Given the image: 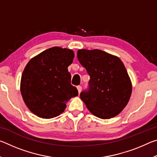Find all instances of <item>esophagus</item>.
I'll return each mask as SVG.
<instances>
[{
	"label": "esophagus",
	"mask_w": 157,
	"mask_h": 157,
	"mask_svg": "<svg viewBox=\"0 0 157 157\" xmlns=\"http://www.w3.org/2000/svg\"><path fill=\"white\" fill-rule=\"evenodd\" d=\"M77 88H78V93H79V94H80V92L82 91V86H77Z\"/></svg>",
	"instance_id": "obj_1"
}]
</instances>
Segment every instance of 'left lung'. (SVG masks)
Wrapping results in <instances>:
<instances>
[{
    "mask_svg": "<svg viewBox=\"0 0 157 157\" xmlns=\"http://www.w3.org/2000/svg\"><path fill=\"white\" fill-rule=\"evenodd\" d=\"M78 61L90 76L81 100L94 116L109 119L120 113L132 94V84L118 57L100 50H78Z\"/></svg>",
    "mask_w": 157,
    "mask_h": 157,
    "instance_id": "8db88e82",
    "label": "left lung"
}]
</instances>
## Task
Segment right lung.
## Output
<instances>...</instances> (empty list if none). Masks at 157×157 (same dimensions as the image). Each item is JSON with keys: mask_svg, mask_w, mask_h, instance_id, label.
Masks as SVG:
<instances>
[{"mask_svg": "<svg viewBox=\"0 0 157 157\" xmlns=\"http://www.w3.org/2000/svg\"><path fill=\"white\" fill-rule=\"evenodd\" d=\"M72 50L52 47L30 60L23 71L21 93L29 109L42 118H52L62 113L66 103L78 95L71 84L68 66L72 63Z\"/></svg>", "mask_w": 157, "mask_h": 157, "instance_id": "obj_1", "label": "right lung"}]
</instances>
